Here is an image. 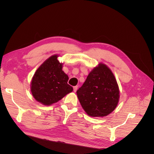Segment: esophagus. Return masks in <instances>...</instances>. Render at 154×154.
Instances as JSON below:
<instances>
[{
  "mask_svg": "<svg viewBox=\"0 0 154 154\" xmlns=\"http://www.w3.org/2000/svg\"><path fill=\"white\" fill-rule=\"evenodd\" d=\"M73 89H74V92H76V91H77V89H78V86H74V87H73Z\"/></svg>",
  "mask_w": 154,
  "mask_h": 154,
  "instance_id": "obj_1",
  "label": "esophagus"
}]
</instances>
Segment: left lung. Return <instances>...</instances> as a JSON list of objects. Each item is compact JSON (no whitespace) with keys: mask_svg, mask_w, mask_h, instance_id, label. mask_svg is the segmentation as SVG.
I'll use <instances>...</instances> for the list:
<instances>
[{"mask_svg":"<svg viewBox=\"0 0 154 154\" xmlns=\"http://www.w3.org/2000/svg\"><path fill=\"white\" fill-rule=\"evenodd\" d=\"M76 93L82 108L91 117H104L110 114L119 100L116 79L110 68L103 63L89 72Z\"/></svg>","mask_w":154,"mask_h":154,"instance_id":"8db88e82","label":"left lung"}]
</instances>
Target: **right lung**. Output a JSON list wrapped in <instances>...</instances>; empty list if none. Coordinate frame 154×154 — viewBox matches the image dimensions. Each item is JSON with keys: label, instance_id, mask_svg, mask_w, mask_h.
<instances>
[{"label": "right lung", "instance_id": "1", "mask_svg": "<svg viewBox=\"0 0 154 154\" xmlns=\"http://www.w3.org/2000/svg\"><path fill=\"white\" fill-rule=\"evenodd\" d=\"M54 54L37 69L31 82V92L34 98L44 105L57 103L73 88L67 82L69 76L62 71L63 63Z\"/></svg>", "mask_w": 154, "mask_h": 154}]
</instances>
